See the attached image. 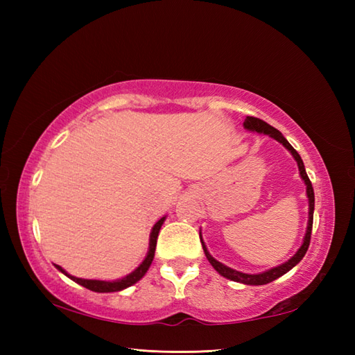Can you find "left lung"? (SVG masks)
<instances>
[{"instance_id": "obj_1", "label": "left lung", "mask_w": 355, "mask_h": 355, "mask_svg": "<svg viewBox=\"0 0 355 355\" xmlns=\"http://www.w3.org/2000/svg\"><path fill=\"white\" fill-rule=\"evenodd\" d=\"M244 128L245 130H250V131H256V132H262V134H268L270 137L276 139L277 141H281L282 145L290 150V153L293 154L294 160L297 162V166H299V171H300V177H302V180L306 184V195H308V200H310V220H308V227H306V233H305V238H304V244L302 247L299 248V252L293 256V258L290 261H286L285 263H282V266L279 267H275L271 268L268 271H263V273H259V275H245V273H241V271H236V270H232L229 267H225L224 263L218 262L216 259L212 258V254H210L207 252V248L205 245V243L201 241L202 244V250H205V254L206 258L209 259V262L212 263V267L220 273L221 276L230 279V281H235V282H241V284H247V285H263V284H268V282H273L275 279L281 277L282 275H285L286 271H290L294 266H296L297 262H300V259L304 258L308 247H310V241H311V230H313V214H314V191H313V184L310 182V178H308L306 175V171H305V166H304V162L302 158H300V155L297 154V150L294 149L288 141H286V139L284 137V135L279 132L276 128H273L271 125H268L267 122H263V120L258 119V117H252L248 116L245 120H244ZM201 239V238H200Z\"/></svg>"}]
</instances>
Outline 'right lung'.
Listing matches in <instances>:
<instances>
[{
  "label": "right lung",
  "mask_w": 355,
  "mask_h": 355,
  "mask_svg": "<svg viewBox=\"0 0 355 355\" xmlns=\"http://www.w3.org/2000/svg\"><path fill=\"white\" fill-rule=\"evenodd\" d=\"M164 223V216L162 218V220H158L155 223V225L153 227V232H150V239H149V252H148V256L145 258V261H143L140 266L135 268L131 275L125 276L123 279H119V281H112V282H107V281H92V279H80V277H74V276H70L67 275L65 271L62 270V267L56 266V268L59 271H62L64 275L69 276L70 279H73L74 282H78L79 285L85 286V288L92 290V291H97V293H111V291H120L126 288V286H131L132 284H135L137 281H140V279L145 276V273L148 271L150 262H153L154 259V253H155V245H157V236H158V232H160L162 229V224Z\"/></svg>",
  "instance_id": "obj_1"
}]
</instances>
